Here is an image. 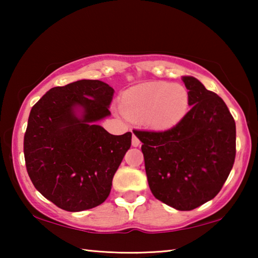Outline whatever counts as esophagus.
I'll list each match as a JSON object with an SVG mask.
<instances>
[{
  "label": "esophagus",
  "instance_id": "esophagus-1",
  "mask_svg": "<svg viewBox=\"0 0 258 258\" xmlns=\"http://www.w3.org/2000/svg\"><path fill=\"white\" fill-rule=\"evenodd\" d=\"M140 143H141V142H140L139 138H138L135 134H133V138H132V146H133V147H139Z\"/></svg>",
  "mask_w": 258,
  "mask_h": 258
}]
</instances>
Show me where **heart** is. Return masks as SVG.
<instances>
[{"label":"heart","instance_id":"1","mask_svg":"<svg viewBox=\"0 0 258 258\" xmlns=\"http://www.w3.org/2000/svg\"><path fill=\"white\" fill-rule=\"evenodd\" d=\"M190 106L189 92L181 84L145 83L126 91L121 108L126 116L143 119L149 127L167 131L184 118Z\"/></svg>","mask_w":258,"mask_h":258}]
</instances>
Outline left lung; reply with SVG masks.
Returning <instances> with one entry per match:
<instances>
[{"label":"left lung","mask_w":258,"mask_h":258,"mask_svg":"<svg viewBox=\"0 0 258 258\" xmlns=\"http://www.w3.org/2000/svg\"><path fill=\"white\" fill-rule=\"evenodd\" d=\"M190 107L175 127L135 131L149 187L177 211H192L220 192L235 158V123L225 102L202 82L183 76Z\"/></svg>","instance_id":"obj_1"}]
</instances>
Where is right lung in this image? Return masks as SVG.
Here are the masks:
<instances>
[{
	"instance_id": "right-lung-1",
	"label": "right lung",
	"mask_w": 258,
	"mask_h": 258,
	"mask_svg": "<svg viewBox=\"0 0 258 258\" xmlns=\"http://www.w3.org/2000/svg\"><path fill=\"white\" fill-rule=\"evenodd\" d=\"M113 89L98 80L56 86L34 104L24 138L34 186L55 206L81 212L108 198L132 133L112 135L98 121L110 116Z\"/></svg>"
}]
</instances>
